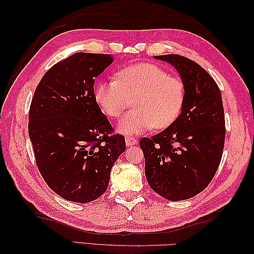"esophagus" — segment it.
Wrapping results in <instances>:
<instances>
[{
	"mask_svg": "<svg viewBox=\"0 0 254 254\" xmlns=\"http://www.w3.org/2000/svg\"><path fill=\"white\" fill-rule=\"evenodd\" d=\"M137 143V141L134 137L132 136H126V144L127 146H133V145H135Z\"/></svg>",
	"mask_w": 254,
	"mask_h": 254,
	"instance_id": "1",
	"label": "esophagus"
}]
</instances>
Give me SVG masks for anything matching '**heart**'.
I'll list each match as a JSON object with an SVG mask.
<instances>
[{"mask_svg": "<svg viewBox=\"0 0 254 254\" xmlns=\"http://www.w3.org/2000/svg\"><path fill=\"white\" fill-rule=\"evenodd\" d=\"M132 98L134 109L118 124V131L123 134L169 127L181 113L186 87L180 78L149 63L124 67L117 73V79H108L95 87L97 104L110 118L120 117Z\"/></svg>", "mask_w": 254, "mask_h": 254, "instance_id": "heart-1", "label": "heart"}]
</instances>
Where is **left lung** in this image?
<instances>
[{"mask_svg":"<svg viewBox=\"0 0 254 254\" xmlns=\"http://www.w3.org/2000/svg\"><path fill=\"white\" fill-rule=\"evenodd\" d=\"M180 74L186 98L177 120L139 142L149 187L169 201L195 196L212 181L222 159L225 116L216 82L197 63L178 55L154 57Z\"/></svg>","mask_w":254,"mask_h":254,"instance_id":"1","label":"left lung"}]
</instances>
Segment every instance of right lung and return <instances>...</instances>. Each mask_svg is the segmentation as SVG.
<instances>
[{"label": "right lung", "instance_id": "1", "mask_svg": "<svg viewBox=\"0 0 254 254\" xmlns=\"http://www.w3.org/2000/svg\"><path fill=\"white\" fill-rule=\"evenodd\" d=\"M113 62L111 55L77 52L55 64L38 84L28 132L36 163L47 185L71 202L102 195L126 139L113 134L95 99V79Z\"/></svg>", "mask_w": 254, "mask_h": 254}]
</instances>
